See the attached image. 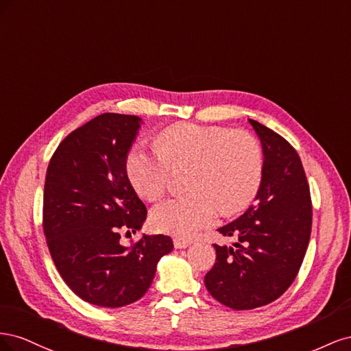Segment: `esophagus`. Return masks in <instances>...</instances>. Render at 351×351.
Here are the masks:
<instances>
[{
    "mask_svg": "<svg viewBox=\"0 0 351 351\" xmlns=\"http://www.w3.org/2000/svg\"><path fill=\"white\" fill-rule=\"evenodd\" d=\"M189 241L187 240H184V239H174V247L176 249H186L187 246H189Z\"/></svg>",
    "mask_w": 351,
    "mask_h": 351,
    "instance_id": "obj_1",
    "label": "esophagus"
}]
</instances>
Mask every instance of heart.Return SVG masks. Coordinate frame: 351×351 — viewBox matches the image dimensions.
I'll use <instances>...</instances> for the list:
<instances>
[{"instance_id": "heart-1", "label": "heart", "mask_w": 351, "mask_h": 351, "mask_svg": "<svg viewBox=\"0 0 351 351\" xmlns=\"http://www.w3.org/2000/svg\"><path fill=\"white\" fill-rule=\"evenodd\" d=\"M155 149L136 143L125 156V173L136 193L161 199L171 171L187 168L184 187L190 193L154 208V230L176 237H192L226 215L246 209L263 178V151L256 137L227 127L178 123L159 132Z\"/></svg>"}]
</instances>
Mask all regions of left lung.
Here are the masks:
<instances>
[{
	"instance_id": "8db88e82",
	"label": "left lung",
	"mask_w": 351,
	"mask_h": 351,
	"mask_svg": "<svg viewBox=\"0 0 351 351\" xmlns=\"http://www.w3.org/2000/svg\"><path fill=\"white\" fill-rule=\"evenodd\" d=\"M263 151V178L254 204L218 228L236 237L234 247L218 246L206 275L210 295L236 311L277 300L297 277L312 230V200L299 154L282 136L249 120Z\"/></svg>"
}]
</instances>
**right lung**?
<instances>
[{
	"mask_svg": "<svg viewBox=\"0 0 351 351\" xmlns=\"http://www.w3.org/2000/svg\"><path fill=\"white\" fill-rule=\"evenodd\" d=\"M141 124L136 115L95 117L58 145L47 169L44 234L52 261L74 294L101 307L139 300L174 247L162 234L120 244L121 231L141 230L147 214L125 173Z\"/></svg>",
	"mask_w": 351,
	"mask_h": 351,
	"instance_id": "right-lung-1",
	"label": "right lung"
}]
</instances>
